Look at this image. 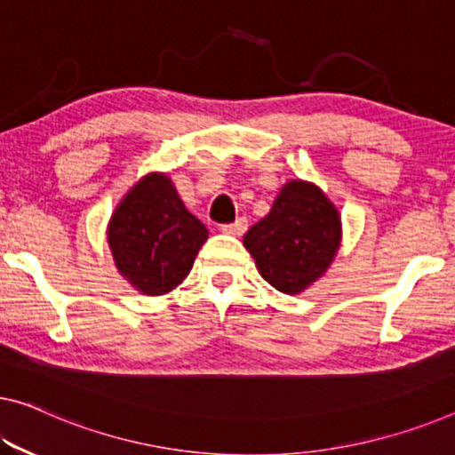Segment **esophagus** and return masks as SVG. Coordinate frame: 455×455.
<instances>
[{"mask_svg": "<svg viewBox=\"0 0 455 455\" xmlns=\"http://www.w3.org/2000/svg\"><path fill=\"white\" fill-rule=\"evenodd\" d=\"M248 229V220L246 218H240L235 220L234 223H226V226H221V232L223 234H229V235H242L243 232Z\"/></svg>", "mask_w": 455, "mask_h": 455, "instance_id": "obj_1", "label": "esophagus"}]
</instances>
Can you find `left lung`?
<instances>
[{"label":"left lung","mask_w":455,"mask_h":455,"mask_svg":"<svg viewBox=\"0 0 455 455\" xmlns=\"http://www.w3.org/2000/svg\"><path fill=\"white\" fill-rule=\"evenodd\" d=\"M341 240L339 213L317 185L289 180L243 246L276 291L299 295L325 275Z\"/></svg>","instance_id":"1"}]
</instances>
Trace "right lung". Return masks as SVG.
<instances>
[{"label": "right lung", "mask_w": 455, "mask_h": 455, "mask_svg": "<svg viewBox=\"0 0 455 455\" xmlns=\"http://www.w3.org/2000/svg\"><path fill=\"white\" fill-rule=\"evenodd\" d=\"M207 235V228L187 212L172 180L163 172L140 179L108 226L120 275L140 292L155 297L183 283Z\"/></svg>", "instance_id": "obj_1"}]
</instances>
